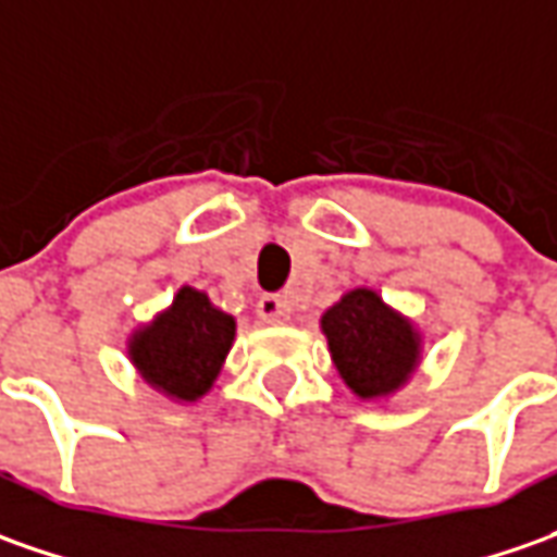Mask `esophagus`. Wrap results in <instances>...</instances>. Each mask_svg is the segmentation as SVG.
<instances>
[{"instance_id":"esophagus-1","label":"esophagus","mask_w":557,"mask_h":557,"mask_svg":"<svg viewBox=\"0 0 557 557\" xmlns=\"http://www.w3.org/2000/svg\"><path fill=\"white\" fill-rule=\"evenodd\" d=\"M256 311L264 323H286L289 320V301L280 296H261Z\"/></svg>"}]
</instances>
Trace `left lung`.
Here are the masks:
<instances>
[{"mask_svg":"<svg viewBox=\"0 0 557 557\" xmlns=\"http://www.w3.org/2000/svg\"><path fill=\"white\" fill-rule=\"evenodd\" d=\"M320 323L330 338L338 375L360 397L392 394L416 370L419 338L373 289L342 296Z\"/></svg>","mask_w":557,"mask_h":557,"instance_id":"1","label":"left lung"}]
</instances>
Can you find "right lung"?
Returning <instances> with one entry per match:
<instances>
[{"label": "right lung", "mask_w": 557, "mask_h": 557, "mask_svg": "<svg viewBox=\"0 0 557 557\" xmlns=\"http://www.w3.org/2000/svg\"><path fill=\"white\" fill-rule=\"evenodd\" d=\"M231 342L234 317L212 308L202 293L184 286L165 314L135 333L128 355L150 385L178 400H197L212 388Z\"/></svg>", "instance_id": "add662e5"}]
</instances>
